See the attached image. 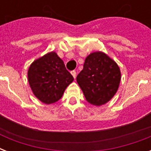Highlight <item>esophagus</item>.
I'll return each instance as SVG.
<instances>
[{"label":"esophagus","mask_w":151,"mask_h":151,"mask_svg":"<svg viewBox=\"0 0 151 151\" xmlns=\"http://www.w3.org/2000/svg\"><path fill=\"white\" fill-rule=\"evenodd\" d=\"M70 73L72 74V76H73V78H76V71L75 70H72L70 72Z\"/></svg>","instance_id":"1"}]
</instances>
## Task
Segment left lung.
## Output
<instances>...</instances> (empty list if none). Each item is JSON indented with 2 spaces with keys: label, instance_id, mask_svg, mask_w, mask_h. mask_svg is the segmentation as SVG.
<instances>
[{
  "label": "left lung",
  "instance_id": "8db88e82",
  "mask_svg": "<svg viewBox=\"0 0 151 151\" xmlns=\"http://www.w3.org/2000/svg\"><path fill=\"white\" fill-rule=\"evenodd\" d=\"M121 81L119 66L107 55L92 52L85 60L77 82L86 100L95 106L105 104L117 92Z\"/></svg>",
  "mask_w": 151,
  "mask_h": 151
}]
</instances>
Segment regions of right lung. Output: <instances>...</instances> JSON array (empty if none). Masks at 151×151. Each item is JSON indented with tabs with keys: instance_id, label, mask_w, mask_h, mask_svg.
Returning a JSON list of instances; mask_svg holds the SVG:
<instances>
[{
	"instance_id": "1",
	"label": "right lung",
	"mask_w": 151,
	"mask_h": 151,
	"mask_svg": "<svg viewBox=\"0 0 151 151\" xmlns=\"http://www.w3.org/2000/svg\"><path fill=\"white\" fill-rule=\"evenodd\" d=\"M28 81L34 96L42 103H54L61 99L73 78L55 52L34 60L28 70Z\"/></svg>"
}]
</instances>
